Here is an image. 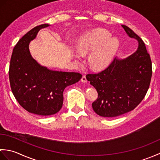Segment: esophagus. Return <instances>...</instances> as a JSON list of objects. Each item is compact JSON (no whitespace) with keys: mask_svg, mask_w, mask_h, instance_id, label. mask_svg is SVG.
<instances>
[{"mask_svg":"<svg viewBox=\"0 0 160 160\" xmlns=\"http://www.w3.org/2000/svg\"><path fill=\"white\" fill-rule=\"evenodd\" d=\"M81 82H84V83H86V82H87V78H86V76H83L82 77V78H81Z\"/></svg>","mask_w":160,"mask_h":160,"instance_id":"obj_1","label":"esophagus"}]
</instances>
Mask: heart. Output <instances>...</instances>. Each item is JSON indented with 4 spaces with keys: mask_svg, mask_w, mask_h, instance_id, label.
<instances>
[{
    "mask_svg": "<svg viewBox=\"0 0 160 160\" xmlns=\"http://www.w3.org/2000/svg\"><path fill=\"white\" fill-rule=\"evenodd\" d=\"M120 42L117 38L104 29H95L86 32L78 40L77 49L82 55L89 57L91 69L100 71L106 69L117 53Z\"/></svg>",
    "mask_w": 160,
    "mask_h": 160,
    "instance_id": "1",
    "label": "heart"
}]
</instances>
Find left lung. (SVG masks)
<instances>
[{
    "mask_svg": "<svg viewBox=\"0 0 160 160\" xmlns=\"http://www.w3.org/2000/svg\"><path fill=\"white\" fill-rule=\"evenodd\" d=\"M122 27L137 40L138 49L124 58L115 57L102 72L86 76L98 93L93 109L102 117H116L133 110L144 99L151 82L152 63L144 42L127 26Z\"/></svg>",
    "mask_w": 160,
    "mask_h": 160,
    "instance_id": "left-lung-1",
    "label": "left lung"
}]
</instances>
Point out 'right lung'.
<instances>
[{
  "instance_id": "1",
  "label": "right lung",
  "mask_w": 160,
  "mask_h": 160,
  "mask_svg": "<svg viewBox=\"0 0 160 160\" xmlns=\"http://www.w3.org/2000/svg\"><path fill=\"white\" fill-rule=\"evenodd\" d=\"M49 26H36L19 40L13 49L9 70L12 93L20 106L43 116L58 113L62 107L64 89L82 78L78 73L50 69L32 56L29 43L40 29Z\"/></svg>"
}]
</instances>
